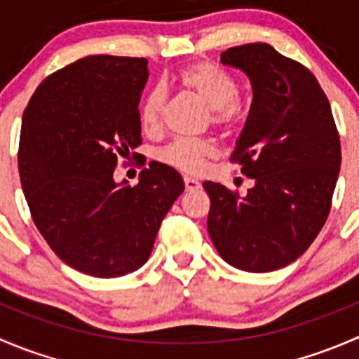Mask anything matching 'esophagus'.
<instances>
[{
	"instance_id": "esophagus-1",
	"label": "esophagus",
	"mask_w": 359,
	"mask_h": 359,
	"mask_svg": "<svg viewBox=\"0 0 359 359\" xmlns=\"http://www.w3.org/2000/svg\"><path fill=\"white\" fill-rule=\"evenodd\" d=\"M184 186H186V191H198L201 187L200 180L193 179V177H184Z\"/></svg>"
}]
</instances>
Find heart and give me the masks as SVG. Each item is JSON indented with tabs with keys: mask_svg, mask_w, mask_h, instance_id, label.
<instances>
[{
	"mask_svg": "<svg viewBox=\"0 0 359 359\" xmlns=\"http://www.w3.org/2000/svg\"><path fill=\"white\" fill-rule=\"evenodd\" d=\"M175 81L184 92L191 93L210 109V121L220 128H234L247 118V104L238 95V83L229 72L210 62H194L175 74ZM165 93L153 88L146 93L139 107V121L144 132L154 133L161 123ZM215 154L208 140L179 139L159 153L163 163L182 172H200L206 159Z\"/></svg>",
	"mask_w": 359,
	"mask_h": 359,
	"instance_id": "1",
	"label": "heart"
}]
</instances>
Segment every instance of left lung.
I'll return each instance as SVG.
<instances>
[{"label": "left lung", "mask_w": 359, "mask_h": 359, "mask_svg": "<svg viewBox=\"0 0 359 359\" xmlns=\"http://www.w3.org/2000/svg\"><path fill=\"white\" fill-rule=\"evenodd\" d=\"M253 90L231 161L253 179L247 196L203 182L208 234L231 266L269 273L299 259L327 222L340 170V139L330 102L313 72L267 43L220 55Z\"/></svg>", "instance_id": "obj_1"}]
</instances>
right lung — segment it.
<instances>
[{
  "label": "right lung",
  "instance_id": "add662e5",
  "mask_svg": "<svg viewBox=\"0 0 359 359\" xmlns=\"http://www.w3.org/2000/svg\"><path fill=\"white\" fill-rule=\"evenodd\" d=\"M147 78L146 59L90 55L50 74L24 111L19 173L32 220L60 260L90 276L142 267L184 191L180 173L158 161L135 186L112 177L142 142Z\"/></svg>",
  "mask_w": 359,
  "mask_h": 359
}]
</instances>
